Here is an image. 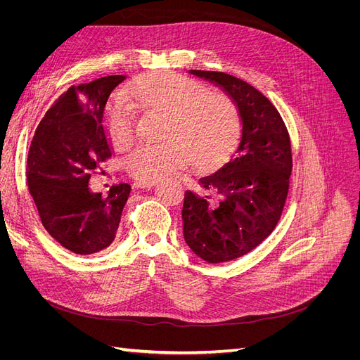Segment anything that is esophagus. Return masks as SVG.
<instances>
[{
	"instance_id": "esophagus-1",
	"label": "esophagus",
	"mask_w": 360,
	"mask_h": 360,
	"mask_svg": "<svg viewBox=\"0 0 360 360\" xmlns=\"http://www.w3.org/2000/svg\"><path fill=\"white\" fill-rule=\"evenodd\" d=\"M158 184V181H151V180H138L136 181V188L139 189H150V188H155Z\"/></svg>"
}]
</instances>
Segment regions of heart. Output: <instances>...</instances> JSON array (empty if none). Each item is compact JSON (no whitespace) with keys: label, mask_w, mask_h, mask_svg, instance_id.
Wrapping results in <instances>:
<instances>
[{"label":"heart","mask_w":360,"mask_h":360,"mask_svg":"<svg viewBox=\"0 0 360 360\" xmlns=\"http://www.w3.org/2000/svg\"><path fill=\"white\" fill-rule=\"evenodd\" d=\"M138 102L148 110L169 115L163 144H147L129 156L130 172L141 180L172 177L197 159L200 167H213L234 150L238 118L234 108L205 86L176 75H156L134 89ZM136 108L120 96L108 111V127L120 148L136 139Z\"/></svg>","instance_id":"heart-1"}]
</instances>
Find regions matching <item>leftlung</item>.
I'll return each mask as SVG.
<instances>
[{
  "label": "left lung",
  "instance_id": "1",
  "mask_svg": "<svg viewBox=\"0 0 360 360\" xmlns=\"http://www.w3.org/2000/svg\"><path fill=\"white\" fill-rule=\"evenodd\" d=\"M189 73L221 86L242 122L233 156L200 179L202 193L186 191L181 210L192 252L226 263L255 249L278 225L292 168L290 136L276 108L252 85L224 72Z\"/></svg>",
  "mask_w": 360,
  "mask_h": 360
}]
</instances>
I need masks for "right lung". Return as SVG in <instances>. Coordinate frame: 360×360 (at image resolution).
<instances>
[{
	"label": "right lung",
	"instance_id": "1",
	"mask_svg": "<svg viewBox=\"0 0 360 360\" xmlns=\"http://www.w3.org/2000/svg\"><path fill=\"white\" fill-rule=\"evenodd\" d=\"M124 75L81 84L60 96L43 117L28 153V189L46 231L79 255L101 252L117 234L130 184L106 195L90 191L91 174L112 156L106 105Z\"/></svg>",
	"mask_w": 360,
	"mask_h": 360
}]
</instances>
